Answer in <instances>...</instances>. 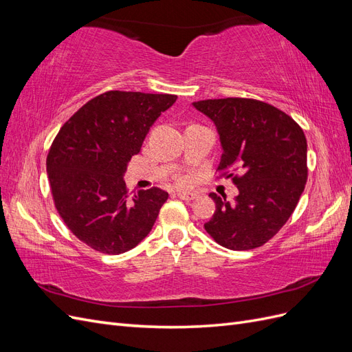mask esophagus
<instances>
[{
  "label": "esophagus",
  "mask_w": 352,
  "mask_h": 352,
  "mask_svg": "<svg viewBox=\"0 0 352 352\" xmlns=\"http://www.w3.org/2000/svg\"><path fill=\"white\" fill-rule=\"evenodd\" d=\"M177 197L180 198V199H184V201H192V199H195L197 198V195L195 194H190V192H177Z\"/></svg>",
  "instance_id": "esophagus-1"
}]
</instances>
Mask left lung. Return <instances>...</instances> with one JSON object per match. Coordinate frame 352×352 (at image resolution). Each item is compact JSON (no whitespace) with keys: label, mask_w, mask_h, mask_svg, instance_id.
<instances>
[{"label":"left lung","mask_w":352,"mask_h":352,"mask_svg":"<svg viewBox=\"0 0 352 352\" xmlns=\"http://www.w3.org/2000/svg\"><path fill=\"white\" fill-rule=\"evenodd\" d=\"M194 107L214 122L223 148L217 172L239 189L232 204L210 194L216 211L204 228L225 248H258L282 229L304 192L305 135L291 116L258 100H204Z\"/></svg>","instance_id":"1"}]
</instances>
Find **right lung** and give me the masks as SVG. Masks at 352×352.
Masks as SVG:
<instances>
[{"label": "right lung", "mask_w": 352, "mask_h": 352, "mask_svg": "<svg viewBox=\"0 0 352 352\" xmlns=\"http://www.w3.org/2000/svg\"><path fill=\"white\" fill-rule=\"evenodd\" d=\"M176 95L109 91L61 126L47 155L54 206L69 230L102 254L135 248L153 229L168 194L158 188L129 197L123 180L132 155Z\"/></svg>", "instance_id": "1"}]
</instances>
